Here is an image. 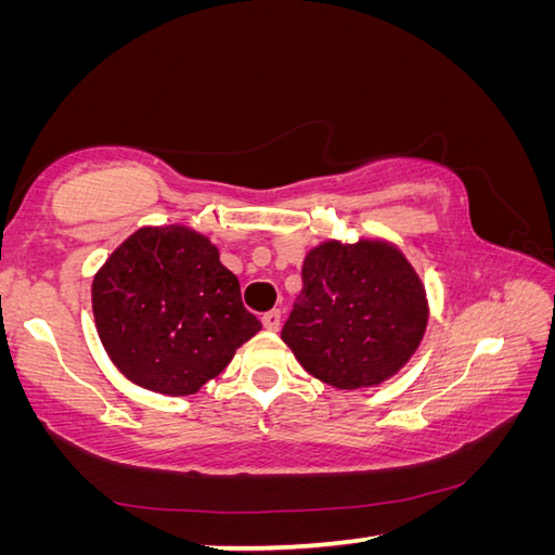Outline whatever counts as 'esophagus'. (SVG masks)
I'll list each match as a JSON object with an SVG mask.
<instances>
[{"label": "esophagus", "instance_id": "esophagus-1", "mask_svg": "<svg viewBox=\"0 0 555 555\" xmlns=\"http://www.w3.org/2000/svg\"><path fill=\"white\" fill-rule=\"evenodd\" d=\"M261 323H264L267 331L276 333L279 327H281V311H279V308H274V311H269V313L261 315Z\"/></svg>", "mask_w": 555, "mask_h": 555}]
</instances>
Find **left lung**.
Returning <instances> with one entry per match:
<instances>
[{"instance_id":"obj_1","label":"left lung","mask_w":555,"mask_h":555,"mask_svg":"<svg viewBox=\"0 0 555 555\" xmlns=\"http://www.w3.org/2000/svg\"><path fill=\"white\" fill-rule=\"evenodd\" d=\"M418 271L389 240H325L306 251L304 288L281 331L308 374L340 391L391 379L428 327Z\"/></svg>"}]
</instances>
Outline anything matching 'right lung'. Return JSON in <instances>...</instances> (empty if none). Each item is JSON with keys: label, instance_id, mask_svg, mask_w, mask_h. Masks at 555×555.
Masks as SVG:
<instances>
[{"label": "right lung", "instance_id": "add662e5", "mask_svg": "<svg viewBox=\"0 0 555 555\" xmlns=\"http://www.w3.org/2000/svg\"><path fill=\"white\" fill-rule=\"evenodd\" d=\"M92 315L112 364L137 387L191 397L261 331L210 237L146 224L92 279Z\"/></svg>", "mask_w": 555, "mask_h": 555}]
</instances>
